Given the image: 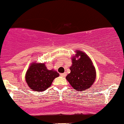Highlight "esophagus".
<instances>
[{
  "mask_svg": "<svg viewBox=\"0 0 124 124\" xmlns=\"http://www.w3.org/2000/svg\"><path fill=\"white\" fill-rule=\"evenodd\" d=\"M60 76L62 77H65L67 76V73H66V72H65V73H62V74H60Z\"/></svg>",
  "mask_w": 124,
  "mask_h": 124,
  "instance_id": "1",
  "label": "esophagus"
}]
</instances>
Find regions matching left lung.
<instances>
[{
	"mask_svg": "<svg viewBox=\"0 0 124 124\" xmlns=\"http://www.w3.org/2000/svg\"><path fill=\"white\" fill-rule=\"evenodd\" d=\"M76 56H80L78 60L72 58L71 72L66 79L71 85L78 91H83L90 88L95 81L96 72L91 59L81 51H77Z\"/></svg>",
	"mask_w": 124,
	"mask_h": 124,
	"instance_id": "8db88e82",
	"label": "left lung"
}]
</instances>
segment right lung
<instances>
[{
    "mask_svg": "<svg viewBox=\"0 0 124 124\" xmlns=\"http://www.w3.org/2000/svg\"><path fill=\"white\" fill-rule=\"evenodd\" d=\"M58 76L55 71L47 70L44 63H33L27 71L26 81L30 88L40 92L49 88L54 79Z\"/></svg>",
    "mask_w": 124,
    "mask_h": 124,
    "instance_id": "1",
    "label": "right lung"
}]
</instances>
